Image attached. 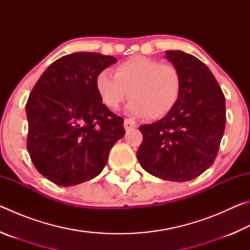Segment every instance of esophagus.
<instances>
[{
  "mask_svg": "<svg viewBox=\"0 0 250 250\" xmlns=\"http://www.w3.org/2000/svg\"><path fill=\"white\" fill-rule=\"evenodd\" d=\"M124 125H125V131H130V130H132V129L135 128V126H137V124H135V122L133 120H131V119H125Z\"/></svg>",
  "mask_w": 250,
  "mask_h": 250,
  "instance_id": "34e87169",
  "label": "esophagus"
}]
</instances>
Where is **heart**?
Wrapping results in <instances>:
<instances>
[{
	"instance_id": "b5f03b06",
	"label": "heart",
	"mask_w": 250,
	"mask_h": 250,
	"mask_svg": "<svg viewBox=\"0 0 250 250\" xmlns=\"http://www.w3.org/2000/svg\"><path fill=\"white\" fill-rule=\"evenodd\" d=\"M97 91L108 108L116 110L128 97L126 110L150 119L166 117L174 108L182 91V76L174 65L158 59L134 56L116 67L115 75L103 70L96 78Z\"/></svg>"
}]
</instances>
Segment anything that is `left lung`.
<instances>
[{
    "label": "left lung",
    "instance_id": "obj_1",
    "mask_svg": "<svg viewBox=\"0 0 250 250\" xmlns=\"http://www.w3.org/2000/svg\"><path fill=\"white\" fill-rule=\"evenodd\" d=\"M166 53L181 73V96L166 117L139 126L143 140L137 156L152 175L191 181L216 159L226 124L225 96L200 59L182 50Z\"/></svg>",
    "mask_w": 250,
    "mask_h": 250
}]
</instances>
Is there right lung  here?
I'll list each match as a JSON object with an SVG mask.
<instances>
[{
    "instance_id": "1",
    "label": "right lung",
    "mask_w": 250,
    "mask_h": 250,
    "mask_svg": "<svg viewBox=\"0 0 250 250\" xmlns=\"http://www.w3.org/2000/svg\"><path fill=\"white\" fill-rule=\"evenodd\" d=\"M117 62L79 52L55 61L37 80L26 104L27 150L42 175L71 186L99 175L124 137V119L105 107L96 78Z\"/></svg>"
}]
</instances>
